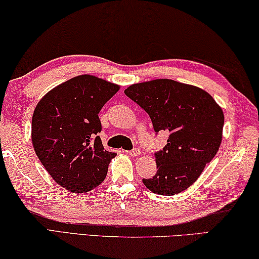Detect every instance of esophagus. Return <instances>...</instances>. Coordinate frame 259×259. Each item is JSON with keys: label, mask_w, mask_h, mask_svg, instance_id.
<instances>
[{"label": "esophagus", "mask_w": 259, "mask_h": 259, "mask_svg": "<svg viewBox=\"0 0 259 259\" xmlns=\"http://www.w3.org/2000/svg\"><path fill=\"white\" fill-rule=\"evenodd\" d=\"M140 154H141V151H140V149H138V148H134L133 150L128 151V155L132 156V157H138Z\"/></svg>", "instance_id": "1"}]
</instances>
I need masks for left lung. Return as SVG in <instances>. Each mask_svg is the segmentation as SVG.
Here are the masks:
<instances>
[{"label":"left lung","mask_w":259,"mask_h":259,"mask_svg":"<svg viewBox=\"0 0 259 259\" xmlns=\"http://www.w3.org/2000/svg\"><path fill=\"white\" fill-rule=\"evenodd\" d=\"M125 94L149 114L156 132L169 133L166 146L156 154L157 173L143 184L166 196L190 187L219 150L223 109L202 88L171 79L131 84Z\"/></svg>","instance_id":"obj_1"}]
</instances>
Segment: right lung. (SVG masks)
Masks as SVG:
<instances>
[{
  "label": "right lung",
  "mask_w": 259,
  "mask_h": 259,
  "mask_svg": "<svg viewBox=\"0 0 259 259\" xmlns=\"http://www.w3.org/2000/svg\"><path fill=\"white\" fill-rule=\"evenodd\" d=\"M119 84L81 74L42 97L32 117L34 151L53 179L71 193L100 186L116 154L104 149L99 113Z\"/></svg>",
  "instance_id": "1"
}]
</instances>
